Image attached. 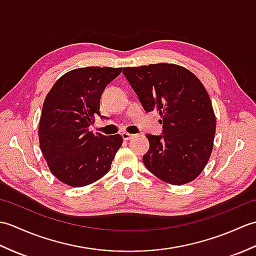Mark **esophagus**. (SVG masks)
<instances>
[{
  "label": "esophagus",
  "instance_id": "obj_1",
  "mask_svg": "<svg viewBox=\"0 0 256 256\" xmlns=\"http://www.w3.org/2000/svg\"><path fill=\"white\" fill-rule=\"evenodd\" d=\"M134 136H135V135L130 134V133H128V132H123V133H122V138H123L124 140H132Z\"/></svg>",
  "mask_w": 256,
  "mask_h": 256
}]
</instances>
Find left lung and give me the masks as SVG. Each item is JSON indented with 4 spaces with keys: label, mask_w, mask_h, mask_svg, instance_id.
<instances>
[{
    "label": "left lung",
    "mask_w": 256,
    "mask_h": 256,
    "mask_svg": "<svg viewBox=\"0 0 256 256\" xmlns=\"http://www.w3.org/2000/svg\"><path fill=\"white\" fill-rule=\"evenodd\" d=\"M145 111H157L162 135H148L146 168L166 184L194 180L208 162L216 134L210 96L197 76L175 64L123 68Z\"/></svg>",
    "instance_id": "left-lung-1"
}]
</instances>
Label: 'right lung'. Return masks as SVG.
<instances>
[{
    "label": "right lung",
    "mask_w": 256,
    "mask_h": 256,
    "mask_svg": "<svg viewBox=\"0 0 256 256\" xmlns=\"http://www.w3.org/2000/svg\"><path fill=\"white\" fill-rule=\"evenodd\" d=\"M122 68L84 67L62 74L45 98L38 126L40 150L48 168L70 187L88 186L110 170L121 148L120 134H94L106 86Z\"/></svg>",
    "instance_id": "add662e5"
}]
</instances>
